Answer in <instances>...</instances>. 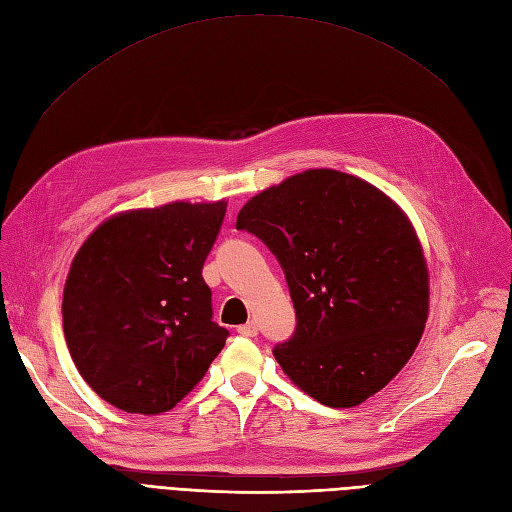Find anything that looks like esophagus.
Here are the masks:
<instances>
[{"instance_id":"34e87169","label":"esophagus","mask_w":512,"mask_h":512,"mask_svg":"<svg viewBox=\"0 0 512 512\" xmlns=\"http://www.w3.org/2000/svg\"><path fill=\"white\" fill-rule=\"evenodd\" d=\"M237 333H241L243 337H256L258 335V327L254 322H247V324H241V327H237Z\"/></svg>"}]
</instances>
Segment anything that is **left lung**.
<instances>
[{
  "label": "left lung",
  "mask_w": 512,
  "mask_h": 512,
  "mask_svg": "<svg viewBox=\"0 0 512 512\" xmlns=\"http://www.w3.org/2000/svg\"><path fill=\"white\" fill-rule=\"evenodd\" d=\"M237 228L284 269L297 329L273 348L303 393L359 406L408 363L429 312V273L416 232L374 185L312 168L250 198Z\"/></svg>",
  "instance_id": "1"
}]
</instances>
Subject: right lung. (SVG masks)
Segmentation results:
<instances>
[{"mask_svg": "<svg viewBox=\"0 0 512 512\" xmlns=\"http://www.w3.org/2000/svg\"><path fill=\"white\" fill-rule=\"evenodd\" d=\"M224 213L226 200L119 213L76 252L61 301L66 344L111 406L168 412L224 348L203 280Z\"/></svg>", "mask_w": 512, "mask_h": 512, "instance_id": "1", "label": "right lung"}]
</instances>
